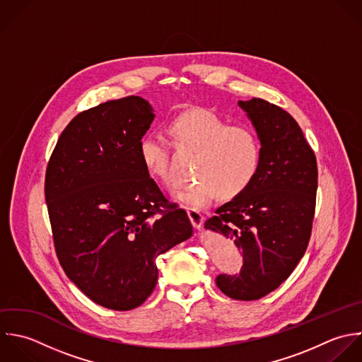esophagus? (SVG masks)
Segmentation results:
<instances>
[{
    "label": "esophagus",
    "mask_w": 362,
    "mask_h": 362,
    "mask_svg": "<svg viewBox=\"0 0 362 362\" xmlns=\"http://www.w3.org/2000/svg\"><path fill=\"white\" fill-rule=\"evenodd\" d=\"M187 216H189V218H190L193 227L197 228V230H200V228H202V224H203V221H204V216H203L199 210H196V209H187Z\"/></svg>",
    "instance_id": "1"
}]
</instances>
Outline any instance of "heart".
<instances>
[{
	"mask_svg": "<svg viewBox=\"0 0 362 362\" xmlns=\"http://www.w3.org/2000/svg\"><path fill=\"white\" fill-rule=\"evenodd\" d=\"M170 135L179 149L196 153L193 175L197 180L177 186L175 199L202 209L218 196L233 200L254 183L262 156L258 134L248 125H230L211 110L196 108L173 118ZM139 158L146 172L165 185L173 180L172 151L159 132H148L139 141Z\"/></svg>",
	"mask_w": 362,
	"mask_h": 362,
	"instance_id": "heart-1",
	"label": "heart"
}]
</instances>
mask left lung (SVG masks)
Returning <instances> with one entry per match:
<instances>
[{"instance_id": "obj_1", "label": "left lung", "mask_w": 362, "mask_h": 362, "mask_svg": "<svg viewBox=\"0 0 362 362\" xmlns=\"http://www.w3.org/2000/svg\"><path fill=\"white\" fill-rule=\"evenodd\" d=\"M262 145L250 189L216 210L206 230L234 240L244 254L238 275H218V289L235 300H257L293 272L312 235L317 193L316 155L296 119L262 98L238 101Z\"/></svg>"}]
</instances>
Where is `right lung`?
<instances>
[{"mask_svg": "<svg viewBox=\"0 0 362 362\" xmlns=\"http://www.w3.org/2000/svg\"><path fill=\"white\" fill-rule=\"evenodd\" d=\"M153 119L138 95L78 112L63 129L45 175L57 259L94 303L118 312L141 306L158 281L156 258L193 235L139 158Z\"/></svg>", "mask_w": 362, "mask_h": 362, "instance_id": "1", "label": "right lung"}]
</instances>
